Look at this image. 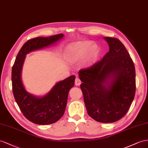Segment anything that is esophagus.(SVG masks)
Listing matches in <instances>:
<instances>
[{
	"label": "esophagus",
	"mask_w": 148,
	"mask_h": 148,
	"mask_svg": "<svg viewBox=\"0 0 148 148\" xmlns=\"http://www.w3.org/2000/svg\"><path fill=\"white\" fill-rule=\"evenodd\" d=\"M81 84V79L78 78V77H76L75 79V84L76 86H79Z\"/></svg>",
	"instance_id": "esophagus-1"
}]
</instances>
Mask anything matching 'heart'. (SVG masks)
I'll return each mask as SVG.
<instances>
[{"mask_svg": "<svg viewBox=\"0 0 148 148\" xmlns=\"http://www.w3.org/2000/svg\"><path fill=\"white\" fill-rule=\"evenodd\" d=\"M90 42H83L72 44L68 49L67 56L72 61H76L85 56L91 46ZM99 52V48L96 45H93L90 49L89 59L92 60L96 58Z\"/></svg>", "mask_w": 148, "mask_h": 148, "instance_id": "obj_1", "label": "heart"}]
</instances>
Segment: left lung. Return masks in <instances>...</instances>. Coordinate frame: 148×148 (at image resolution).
<instances>
[{
	"mask_svg": "<svg viewBox=\"0 0 148 148\" xmlns=\"http://www.w3.org/2000/svg\"><path fill=\"white\" fill-rule=\"evenodd\" d=\"M109 51L100 61L79 71L81 89L88 114L109 123L126 114L134 99L136 71L133 61L117 38L104 37Z\"/></svg>",
	"mask_w": 148,
	"mask_h": 148,
	"instance_id": "obj_1",
	"label": "left lung"
}]
</instances>
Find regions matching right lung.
<instances>
[{
  "mask_svg": "<svg viewBox=\"0 0 148 148\" xmlns=\"http://www.w3.org/2000/svg\"><path fill=\"white\" fill-rule=\"evenodd\" d=\"M62 34L49 37H38L29 40L18 52L12 69L14 96L21 112L29 121L40 125L51 124L59 120L65 111L68 94L74 86L75 76L71 75L60 81L42 97L27 92L21 81L22 67L25 55L30 52L49 46L61 39Z\"/></svg>",
  "mask_w": 148,
  "mask_h": 148,
  "instance_id": "obj_1",
  "label": "right lung"
}]
</instances>
